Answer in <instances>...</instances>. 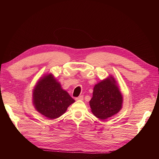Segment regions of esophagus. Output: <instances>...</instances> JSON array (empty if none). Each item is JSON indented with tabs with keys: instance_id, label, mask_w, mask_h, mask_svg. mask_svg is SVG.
<instances>
[{
	"instance_id": "1",
	"label": "esophagus",
	"mask_w": 159,
	"mask_h": 159,
	"mask_svg": "<svg viewBox=\"0 0 159 159\" xmlns=\"http://www.w3.org/2000/svg\"><path fill=\"white\" fill-rule=\"evenodd\" d=\"M83 99H84V96L83 95H80V96H79V97L75 98L76 101H80V100L81 101V100H83Z\"/></svg>"
}]
</instances>
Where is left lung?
<instances>
[{
    "mask_svg": "<svg viewBox=\"0 0 159 159\" xmlns=\"http://www.w3.org/2000/svg\"><path fill=\"white\" fill-rule=\"evenodd\" d=\"M122 105L123 95L113 76L109 75L94 86L89 105L95 117L105 120L117 114Z\"/></svg>",
    "mask_w": 159,
    "mask_h": 159,
    "instance_id": "1",
    "label": "left lung"
}]
</instances>
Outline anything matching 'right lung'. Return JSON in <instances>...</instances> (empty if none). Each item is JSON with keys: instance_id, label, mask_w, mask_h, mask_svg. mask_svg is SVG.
Wrapping results in <instances>:
<instances>
[{"instance_id": "add662e5", "label": "right lung", "mask_w": 159, "mask_h": 159, "mask_svg": "<svg viewBox=\"0 0 159 159\" xmlns=\"http://www.w3.org/2000/svg\"><path fill=\"white\" fill-rule=\"evenodd\" d=\"M32 102L38 112L49 119L60 117L75 102L52 74L38 80L33 89Z\"/></svg>"}]
</instances>
